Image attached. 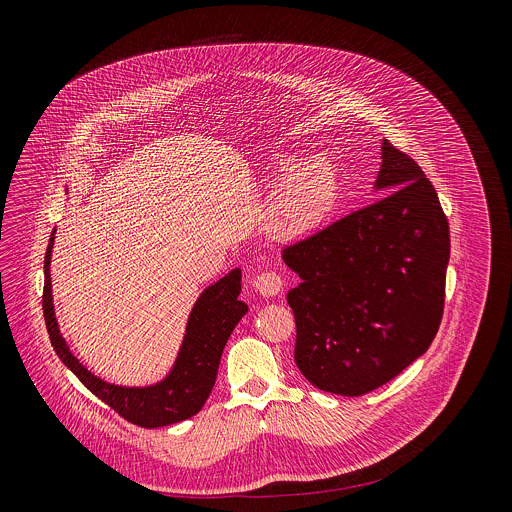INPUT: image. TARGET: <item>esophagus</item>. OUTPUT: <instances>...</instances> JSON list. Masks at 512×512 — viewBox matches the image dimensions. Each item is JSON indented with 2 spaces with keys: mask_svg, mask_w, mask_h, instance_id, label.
<instances>
[{
  "mask_svg": "<svg viewBox=\"0 0 512 512\" xmlns=\"http://www.w3.org/2000/svg\"><path fill=\"white\" fill-rule=\"evenodd\" d=\"M252 286L262 297H276L284 290V280L274 272H264L254 278Z\"/></svg>",
  "mask_w": 512,
  "mask_h": 512,
  "instance_id": "esophagus-1",
  "label": "esophagus"
}]
</instances>
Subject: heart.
<instances>
[{"instance_id":"obj_1","label":"heart","mask_w":512,"mask_h":512,"mask_svg":"<svg viewBox=\"0 0 512 512\" xmlns=\"http://www.w3.org/2000/svg\"><path fill=\"white\" fill-rule=\"evenodd\" d=\"M280 167V179L266 213V226L280 240H297L315 232L339 201V175L323 155H311Z\"/></svg>"}]
</instances>
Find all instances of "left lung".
<instances>
[{
    "label": "left lung",
    "instance_id": "left-lung-1",
    "mask_svg": "<svg viewBox=\"0 0 512 512\" xmlns=\"http://www.w3.org/2000/svg\"><path fill=\"white\" fill-rule=\"evenodd\" d=\"M378 201L284 250L295 365L319 390L363 396L422 357L443 315L449 224L420 165L382 140Z\"/></svg>",
    "mask_w": 512,
    "mask_h": 512
}]
</instances>
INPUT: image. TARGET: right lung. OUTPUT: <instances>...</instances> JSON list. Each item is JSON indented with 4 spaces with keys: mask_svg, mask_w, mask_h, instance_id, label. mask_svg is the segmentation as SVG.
Here are the masks:
<instances>
[{
    "mask_svg": "<svg viewBox=\"0 0 512 512\" xmlns=\"http://www.w3.org/2000/svg\"><path fill=\"white\" fill-rule=\"evenodd\" d=\"M55 232L57 230L51 232L45 254L43 315L51 345L59 359L73 370L76 378L94 396H98L124 420L140 428L151 430L171 426L195 416L215 386L220 357L230 333L248 311V305L238 299L242 280L240 268H234L199 295L189 313L177 359L163 380L149 386H120L98 378L82 365L59 331L51 288V254Z\"/></svg>",
    "mask_w": 512,
    "mask_h": 512,
    "instance_id": "right-lung-1",
    "label": "right lung"
}]
</instances>
